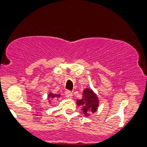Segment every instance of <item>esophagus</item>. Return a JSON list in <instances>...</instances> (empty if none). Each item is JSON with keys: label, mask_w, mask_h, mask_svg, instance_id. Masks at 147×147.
Here are the masks:
<instances>
[{"label": "esophagus", "mask_w": 147, "mask_h": 147, "mask_svg": "<svg viewBox=\"0 0 147 147\" xmlns=\"http://www.w3.org/2000/svg\"><path fill=\"white\" fill-rule=\"evenodd\" d=\"M65 96H66V98H69V99H71V98H72V97H73V94H72L70 91H67L66 92H65Z\"/></svg>", "instance_id": "obj_1"}]
</instances>
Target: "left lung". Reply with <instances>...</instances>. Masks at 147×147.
<instances>
[{"mask_svg": "<svg viewBox=\"0 0 147 147\" xmlns=\"http://www.w3.org/2000/svg\"><path fill=\"white\" fill-rule=\"evenodd\" d=\"M76 103L78 106L82 107V111L85 116H89L91 113H94L97 111L99 106V100L92 89L86 88L82 93V98L80 100H77Z\"/></svg>", "mask_w": 147, "mask_h": 147, "instance_id": "1", "label": "left lung"}]
</instances>
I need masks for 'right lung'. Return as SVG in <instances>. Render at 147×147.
I'll return each instance as SVG.
<instances>
[{"mask_svg": "<svg viewBox=\"0 0 147 147\" xmlns=\"http://www.w3.org/2000/svg\"><path fill=\"white\" fill-rule=\"evenodd\" d=\"M60 96V94H52L51 92H49L48 94V99H49V102H51V101L52 100H58V98H59Z\"/></svg>", "mask_w": 147, "mask_h": 147, "instance_id": "obj_1", "label": "right lung"}]
</instances>
